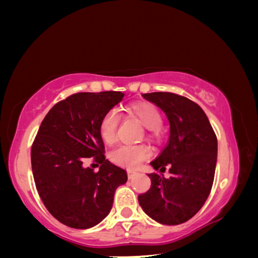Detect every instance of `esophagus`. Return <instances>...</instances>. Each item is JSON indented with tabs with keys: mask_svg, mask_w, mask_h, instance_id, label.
<instances>
[{
	"mask_svg": "<svg viewBox=\"0 0 258 258\" xmlns=\"http://www.w3.org/2000/svg\"><path fill=\"white\" fill-rule=\"evenodd\" d=\"M127 175L130 180H133V178L138 175L137 172H133V171H127Z\"/></svg>",
	"mask_w": 258,
	"mask_h": 258,
	"instance_id": "esophagus-1",
	"label": "esophagus"
}]
</instances>
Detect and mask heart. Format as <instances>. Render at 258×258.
Wrapping results in <instances>:
<instances>
[{"label":"heart","instance_id":"b5f03b06","mask_svg":"<svg viewBox=\"0 0 258 258\" xmlns=\"http://www.w3.org/2000/svg\"><path fill=\"white\" fill-rule=\"evenodd\" d=\"M130 115L134 116L140 123L148 130V137L156 140L159 137V126L163 117L158 108L148 102L135 103L127 108ZM119 123V116L116 110H109L102 116L99 123V134L104 142L110 145L116 140L117 127ZM150 156L149 149L146 146L120 145L110 152V159L113 163L123 167L134 169L140 166L143 160Z\"/></svg>","mask_w":258,"mask_h":258}]
</instances>
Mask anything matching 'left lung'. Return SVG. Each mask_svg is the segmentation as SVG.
<instances>
[{
    "label": "left lung",
    "mask_w": 258,
    "mask_h": 258,
    "mask_svg": "<svg viewBox=\"0 0 258 258\" xmlns=\"http://www.w3.org/2000/svg\"><path fill=\"white\" fill-rule=\"evenodd\" d=\"M165 112L169 121L167 146L150 165L171 176L148 174L151 186L139 196L148 216L165 225L189 221L204 206L211 194L217 161V139L206 113L197 103L168 92L143 94Z\"/></svg>",
    "instance_id": "1"
}]
</instances>
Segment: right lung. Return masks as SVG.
<instances>
[{
    "label": "right lung",
    "mask_w": 258,
    "mask_h": 258,
    "mask_svg": "<svg viewBox=\"0 0 258 258\" xmlns=\"http://www.w3.org/2000/svg\"><path fill=\"white\" fill-rule=\"evenodd\" d=\"M125 93H76L51 108L32 147V169L38 195L52 216L73 229H90L110 213L117 187L127 174L104 157L99 123ZM93 156L98 173L84 168Z\"/></svg>",
    "instance_id": "add662e5"
}]
</instances>
